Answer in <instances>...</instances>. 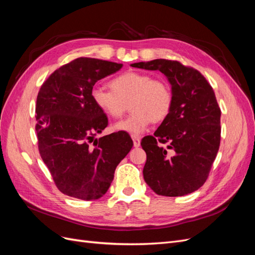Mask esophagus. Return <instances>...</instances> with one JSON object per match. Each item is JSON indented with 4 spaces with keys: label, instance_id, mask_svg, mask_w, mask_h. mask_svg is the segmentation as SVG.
<instances>
[{
    "label": "esophagus",
    "instance_id": "esophagus-1",
    "mask_svg": "<svg viewBox=\"0 0 255 255\" xmlns=\"http://www.w3.org/2000/svg\"><path fill=\"white\" fill-rule=\"evenodd\" d=\"M132 139H133V143H134L135 148H138V146L140 145V138L137 136H132Z\"/></svg>",
    "mask_w": 255,
    "mask_h": 255
}]
</instances>
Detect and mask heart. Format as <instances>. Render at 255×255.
I'll return each instance as SVG.
<instances>
[{"instance_id": "b5f03b06", "label": "heart", "mask_w": 255, "mask_h": 255, "mask_svg": "<svg viewBox=\"0 0 255 255\" xmlns=\"http://www.w3.org/2000/svg\"><path fill=\"white\" fill-rule=\"evenodd\" d=\"M110 85L112 90L96 85L90 96L94 104L111 119L120 118L129 103L132 113L116 123V130L140 135L151 121H163L171 112L173 94L170 85L163 79H154L149 73L128 71L113 79Z\"/></svg>"}]
</instances>
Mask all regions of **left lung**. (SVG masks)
Masks as SVG:
<instances>
[{
	"mask_svg": "<svg viewBox=\"0 0 255 255\" xmlns=\"http://www.w3.org/2000/svg\"><path fill=\"white\" fill-rule=\"evenodd\" d=\"M130 66L164 73L173 94L170 114L153 136L141 140L146 153L144 181L159 196L191 194L207 180L220 145L221 111L211 84L177 60Z\"/></svg>",
	"mask_w": 255,
	"mask_h": 255,
	"instance_id": "left-lung-1",
	"label": "left lung"
}]
</instances>
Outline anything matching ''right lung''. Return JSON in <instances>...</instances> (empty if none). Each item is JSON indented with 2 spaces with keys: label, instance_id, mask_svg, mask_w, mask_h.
Masks as SVG:
<instances>
[{
  "label": "right lung",
  "instance_id": "obj_1",
  "mask_svg": "<svg viewBox=\"0 0 255 255\" xmlns=\"http://www.w3.org/2000/svg\"><path fill=\"white\" fill-rule=\"evenodd\" d=\"M122 64L80 57L58 68L38 92V149L64 195L96 200L109 190L116 167L133 146L130 137L113 133L95 139L109 126L91 100L95 84Z\"/></svg>",
  "mask_w": 255,
  "mask_h": 255
}]
</instances>
